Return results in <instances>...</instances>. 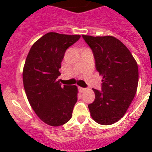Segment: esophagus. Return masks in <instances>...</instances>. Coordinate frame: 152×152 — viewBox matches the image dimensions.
<instances>
[{"mask_svg":"<svg viewBox=\"0 0 152 152\" xmlns=\"http://www.w3.org/2000/svg\"><path fill=\"white\" fill-rule=\"evenodd\" d=\"M79 91H80L81 93H83L86 91V89L85 88H79Z\"/></svg>","mask_w":152,"mask_h":152,"instance_id":"34e87169","label":"esophagus"}]
</instances>
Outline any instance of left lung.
<instances>
[{
	"label": "left lung",
	"mask_w": 152,
	"mask_h": 152,
	"mask_svg": "<svg viewBox=\"0 0 152 152\" xmlns=\"http://www.w3.org/2000/svg\"><path fill=\"white\" fill-rule=\"evenodd\" d=\"M92 49L96 69L103 76L101 91L93 89L95 100L88 105L92 119L111 125L121 119L136 94L139 68L127 47L111 36L82 35Z\"/></svg>",
	"instance_id": "obj_1"
}]
</instances>
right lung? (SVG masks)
<instances>
[{
    "mask_svg": "<svg viewBox=\"0 0 152 152\" xmlns=\"http://www.w3.org/2000/svg\"><path fill=\"white\" fill-rule=\"evenodd\" d=\"M80 37L48 33L32 45L26 57L23 71L25 92L36 115L49 126L64 125L72 116L77 86L61 87L57 78L65 51Z\"/></svg>",
    "mask_w": 152,
    "mask_h": 152,
    "instance_id": "obj_1",
    "label": "right lung"
}]
</instances>
